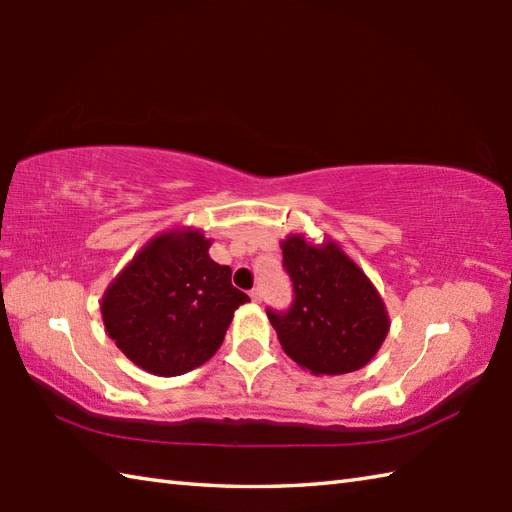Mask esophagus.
<instances>
[{"mask_svg":"<svg viewBox=\"0 0 512 512\" xmlns=\"http://www.w3.org/2000/svg\"><path fill=\"white\" fill-rule=\"evenodd\" d=\"M250 299H253L255 303H262V290H259V288L250 290Z\"/></svg>","mask_w":512,"mask_h":512,"instance_id":"obj_1","label":"esophagus"}]
</instances>
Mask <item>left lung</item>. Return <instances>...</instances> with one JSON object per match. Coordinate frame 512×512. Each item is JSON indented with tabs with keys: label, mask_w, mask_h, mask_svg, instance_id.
<instances>
[{
	"label": "left lung",
	"mask_w": 512,
	"mask_h": 512,
	"mask_svg": "<svg viewBox=\"0 0 512 512\" xmlns=\"http://www.w3.org/2000/svg\"><path fill=\"white\" fill-rule=\"evenodd\" d=\"M295 299L286 312L268 308L284 352L314 376L365 367L389 332V317L372 281L336 242L308 244L303 235L281 242Z\"/></svg>",
	"instance_id": "obj_1"
}]
</instances>
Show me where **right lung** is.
Wrapping results in <instances>:
<instances>
[{"label": "right lung", "mask_w": 512, "mask_h": 512, "mask_svg": "<svg viewBox=\"0 0 512 512\" xmlns=\"http://www.w3.org/2000/svg\"><path fill=\"white\" fill-rule=\"evenodd\" d=\"M209 246L195 228L160 233L105 290L107 334L149 374L180 376L204 365L233 312L250 301L231 284V268L209 257Z\"/></svg>", "instance_id": "right-lung-1"}]
</instances>
